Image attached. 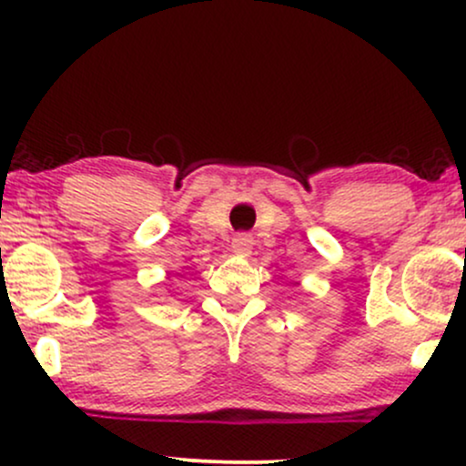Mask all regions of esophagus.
<instances>
[{"instance_id":"obj_1","label":"esophagus","mask_w":466,"mask_h":466,"mask_svg":"<svg viewBox=\"0 0 466 466\" xmlns=\"http://www.w3.org/2000/svg\"><path fill=\"white\" fill-rule=\"evenodd\" d=\"M232 251L240 258H245V256L251 254V237L248 234H238V237L232 238Z\"/></svg>"}]
</instances>
